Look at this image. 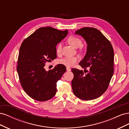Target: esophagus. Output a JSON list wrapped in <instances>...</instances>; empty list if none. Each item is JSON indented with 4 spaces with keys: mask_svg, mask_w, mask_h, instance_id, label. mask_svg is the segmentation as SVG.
<instances>
[{
    "mask_svg": "<svg viewBox=\"0 0 129 129\" xmlns=\"http://www.w3.org/2000/svg\"><path fill=\"white\" fill-rule=\"evenodd\" d=\"M66 69H67V71H71V69L69 67H67V68H66Z\"/></svg>",
    "mask_w": 129,
    "mask_h": 129,
    "instance_id": "esophagus-1",
    "label": "esophagus"
}]
</instances>
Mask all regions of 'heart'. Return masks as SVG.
Listing matches in <instances>:
<instances>
[{
    "mask_svg": "<svg viewBox=\"0 0 129 129\" xmlns=\"http://www.w3.org/2000/svg\"><path fill=\"white\" fill-rule=\"evenodd\" d=\"M67 41L70 45L75 48H78L80 46V50L82 49V47L81 46L82 45V40L79 38L74 36H69L67 39ZM62 51V44L61 43L58 44L56 47V53L57 55H60ZM79 60V58L76 56H66L61 58L58 61L59 64H63L67 67H72L76 63V62Z\"/></svg>",
    "mask_w": 129,
    "mask_h": 129,
    "instance_id": "b5f03b06",
    "label": "heart"
}]
</instances>
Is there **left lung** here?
I'll return each mask as SVG.
<instances>
[{
	"instance_id": "8db88e82",
	"label": "left lung",
	"mask_w": 129,
	"mask_h": 129,
	"mask_svg": "<svg viewBox=\"0 0 129 129\" xmlns=\"http://www.w3.org/2000/svg\"><path fill=\"white\" fill-rule=\"evenodd\" d=\"M75 33L82 37L88 45L87 53L79 64L85 73V71L88 73L84 75L83 71L72 69L73 91L80 99L94 100L107 90L114 74V49L110 42L95 28L83 27Z\"/></svg>"
}]
</instances>
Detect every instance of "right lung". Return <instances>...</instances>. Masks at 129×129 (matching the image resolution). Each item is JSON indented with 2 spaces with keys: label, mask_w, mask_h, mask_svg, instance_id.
Masks as SVG:
<instances>
[{
  "label": "right lung",
  "mask_w": 129,
  "mask_h": 129,
  "mask_svg": "<svg viewBox=\"0 0 129 129\" xmlns=\"http://www.w3.org/2000/svg\"><path fill=\"white\" fill-rule=\"evenodd\" d=\"M67 34L68 30L41 27L22 42L17 69L23 89L32 99L43 102L55 95L56 82L66 68L59 64L47 72L44 66L56 58V46Z\"/></svg>",
  "instance_id": "add662e5"
}]
</instances>
